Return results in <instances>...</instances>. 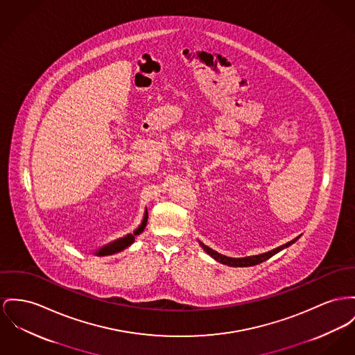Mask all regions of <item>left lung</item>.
<instances>
[{
    "mask_svg": "<svg viewBox=\"0 0 355 355\" xmlns=\"http://www.w3.org/2000/svg\"><path fill=\"white\" fill-rule=\"evenodd\" d=\"M297 239H299V236H296V238H295V239H292L291 242L285 243L283 246H279V248H276V249H273V250H270V252L262 253V254H259V256L242 257V259H233V257L223 256V254H220V253H218V252L213 250L211 248H209L207 245H205L203 242H200V241H199V243H200V246L203 248V250H205L207 254H210V256L213 257L214 260L218 261V262H220V263H225V265H229V266H253V265H257V263H261V262H263V261L269 260L272 256H275L276 253L282 252V250L285 249V248L291 246V245H292V243H295Z\"/></svg>",
    "mask_w": 355,
    "mask_h": 355,
    "instance_id": "obj_1",
    "label": "left lung"
}]
</instances>
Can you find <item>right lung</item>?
Here are the masks:
<instances>
[{
    "mask_svg": "<svg viewBox=\"0 0 355 355\" xmlns=\"http://www.w3.org/2000/svg\"><path fill=\"white\" fill-rule=\"evenodd\" d=\"M146 222H148V211L145 210L141 225L133 232V234H128V236H122V238H119V239H116V241L110 242L109 245L101 248L95 254H96V256H110V254L119 253L121 250L129 248V246L135 242V236H139L140 233L144 232V229H145V226H146Z\"/></svg>",
    "mask_w": 355,
    "mask_h": 355,
    "instance_id": "1",
    "label": "right lung"
}]
</instances>
